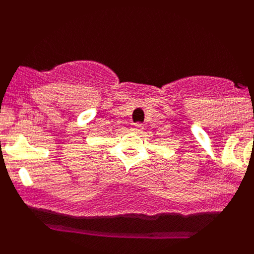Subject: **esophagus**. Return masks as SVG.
<instances>
[{"label": "esophagus", "mask_w": 254, "mask_h": 254, "mask_svg": "<svg viewBox=\"0 0 254 254\" xmlns=\"http://www.w3.org/2000/svg\"><path fill=\"white\" fill-rule=\"evenodd\" d=\"M131 129L133 132H140V131H142L143 127H142V125H140V123H133L131 127Z\"/></svg>", "instance_id": "1"}]
</instances>
